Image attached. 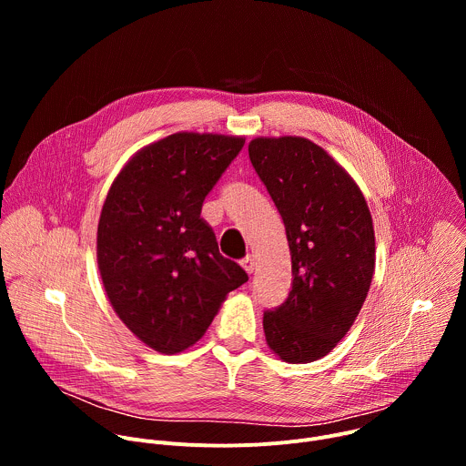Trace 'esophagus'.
Returning <instances> with one entry per match:
<instances>
[{
	"label": "esophagus",
	"mask_w": 466,
	"mask_h": 466,
	"mask_svg": "<svg viewBox=\"0 0 466 466\" xmlns=\"http://www.w3.org/2000/svg\"><path fill=\"white\" fill-rule=\"evenodd\" d=\"M239 263H241V268L245 269V273H248V275H250V273L254 271V256H250V254H248V256H245Z\"/></svg>",
	"instance_id": "1"
}]
</instances>
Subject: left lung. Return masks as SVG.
<instances>
[{
	"label": "left lung",
	"instance_id": "8db88e82",
	"mask_svg": "<svg viewBox=\"0 0 466 466\" xmlns=\"http://www.w3.org/2000/svg\"><path fill=\"white\" fill-rule=\"evenodd\" d=\"M248 157L291 252V291L263 313L265 341L282 361L309 363L334 350L367 299L376 261L370 210L345 167L308 138L259 137Z\"/></svg>",
	"mask_w": 466,
	"mask_h": 466
}]
</instances>
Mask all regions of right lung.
Wrapping results in <instances>:
<instances>
[{"label": "right lung", "instance_id": "obj_1", "mask_svg": "<svg viewBox=\"0 0 466 466\" xmlns=\"http://www.w3.org/2000/svg\"><path fill=\"white\" fill-rule=\"evenodd\" d=\"M243 137L175 132L142 147L114 178L97 225V265L123 324L162 354L193 347L227 295L248 280L219 254L205 197Z\"/></svg>", "mask_w": 466, "mask_h": 466}]
</instances>
